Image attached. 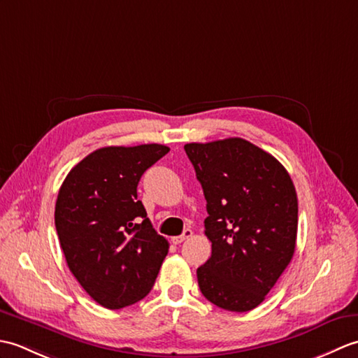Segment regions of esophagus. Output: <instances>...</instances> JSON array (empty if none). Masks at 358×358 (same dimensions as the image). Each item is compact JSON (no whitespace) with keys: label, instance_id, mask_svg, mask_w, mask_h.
Instances as JSON below:
<instances>
[{"label":"esophagus","instance_id":"34e87169","mask_svg":"<svg viewBox=\"0 0 358 358\" xmlns=\"http://www.w3.org/2000/svg\"><path fill=\"white\" fill-rule=\"evenodd\" d=\"M191 237H192V231H191V229H185V232H183V234H181V235H177V237H172L171 240H172L173 245H180V243H183L185 240L191 238Z\"/></svg>","mask_w":358,"mask_h":358}]
</instances>
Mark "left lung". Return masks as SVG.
I'll return each mask as SVG.
<instances>
[{"mask_svg":"<svg viewBox=\"0 0 358 358\" xmlns=\"http://www.w3.org/2000/svg\"><path fill=\"white\" fill-rule=\"evenodd\" d=\"M186 154L206 199L209 260L196 269L215 306L246 313L264 300L291 263L299 203L278 159L243 138L189 143Z\"/></svg>","mask_w":358,"mask_h":358,"instance_id":"8db88e82","label":"left lung"}]
</instances>
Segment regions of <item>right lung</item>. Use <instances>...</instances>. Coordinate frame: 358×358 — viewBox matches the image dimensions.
I'll use <instances>...</instances> for the list:
<instances>
[{
	"label": "right lung",
	"mask_w": 358,
	"mask_h": 358,
	"mask_svg": "<svg viewBox=\"0 0 358 358\" xmlns=\"http://www.w3.org/2000/svg\"><path fill=\"white\" fill-rule=\"evenodd\" d=\"M167 152L155 143L96 149L59 187L55 227L67 266L108 309L144 299L169 250L136 195L141 175Z\"/></svg>",
	"instance_id": "obj_1"
}]
</instances>
